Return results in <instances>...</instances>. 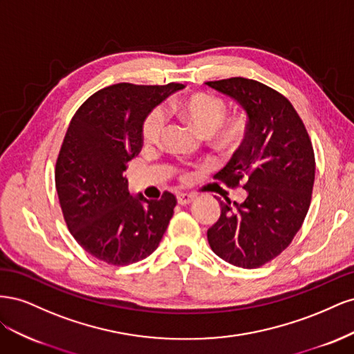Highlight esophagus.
Wrapping results in <instances>:
<instances>
[{"mask_svg": "<svg viewBox=\"0 0 354 354\" xmlns=\"http://www.w3.org/2000/svg\"><path fill=\"white\" fill-rule=\"evenodd\" d=\"M194 196L192 195H187V194H178L177 195V202L180 203V205H189V203L194 202Z\"/></svg>", "mask_w": 354, "mask_h": 354, "instance_id": "1", "label": "esophagus"}]
</instances>
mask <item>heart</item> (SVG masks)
<instances>
[{"mask_svg":"<svg viewBox=\"0 0 354 354\" xmlns=\"http://www.w3.org/2000/svg\"><path fill=\"white\" fill-rule=\"evenodd\" d=\"M174 109L180 120L199 137L211 136V142L220 149L238 147L246 136L245 116L236 115L224 120L226 104L208 94H192L178 100ZM165 116L159 108L147 113L142 125V138L146 145L156 143L164 131ZM187 177V176H185Z\"/></svg>","mask_w":354,"mask_h":354,"instance_id":"1","label":"heart"}]
</instances>
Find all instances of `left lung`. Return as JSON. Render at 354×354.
<instances>
[{
  "label": "left lung",
  "mask_w": 354,
  "mask_h": 354,
  "mask_svg": "<svg viewBox=\"0 0 354 354\" xmlns=\"http://www.w3.org/2000/svg\"><path fill=\"white\" fill-rule=\"evenodd\" d=\"M245 111L246 136L214 176L230 187L243 185L242 202L221 201L208 229L211 250L242 269L273 260L292 242L312 199L315 153L301 118L281 93L246 78L205 82Z\"/></svg>",
  "instance_id": "obj_1"
}]
</instances>
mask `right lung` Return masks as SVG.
I'll return each mask as SVG.
<instances>
[{
	"label": "right lung",
	"mask_w": 354,
	"mask_h": 354,
	"mask_svg": "<svg viewBox=\"0 0 354 354\" xmlns=\"http://www.w3.org/2000/svg\"><path fill=\"white\" fill-rule=\"evenodd\" d=\"M183 87L111 85L94 93L72 118L56 162V189L72 236L97 260L137 263L164 236L176 196H133L122 173L140 152L147 113Z\"/></svg>",
	"instance_id": "add662e5"
}]
</instances>
